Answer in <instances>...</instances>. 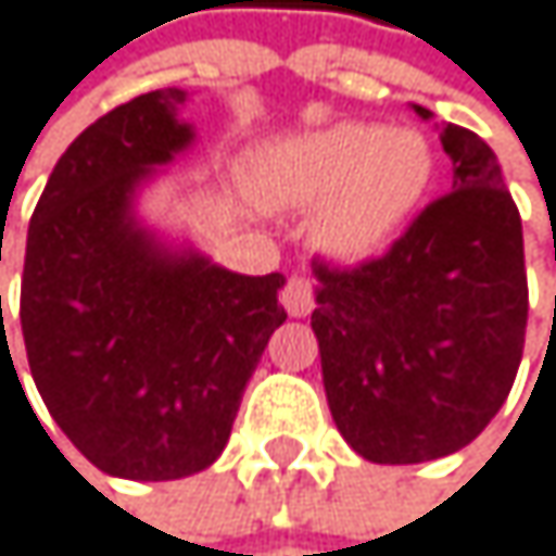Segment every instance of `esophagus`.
Segmentation results:
<instances>
[{"label": "esophagus", "instance_id": "1", "mask_svg": "<svg viewBox=\"0 0 556 556\" xmlns=\"http://www.w3.org/2000/svg\"><path fill=\"white\" fill-rule=\"evenodd\" d=\"M281 304L291 317H307L314 311V281L307 275H291L281 288Z\"/></svg>", "mask_w": 556, "mask_h": 556}]
</instances>
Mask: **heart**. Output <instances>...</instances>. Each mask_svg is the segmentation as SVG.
Masks as SVG:
<instances>
[{"label":"heart","mask_w":556,"mask_h":556,"mask_svg":"<svg viewBox=\"0 0 556 556\" xmlns=\"http://www.w3.org/2000/svg\"><path fill=\"white\" fill-rule=\"evenodd\" d=\"M435 173L429 140L413 127L337 124L268 156L265 179L285 205L327 202L317 236L337 255H367L416 213Z\"/></svg>","instance_id":"1"}]
</instances>
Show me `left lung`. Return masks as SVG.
<instances>
[{
    "label": "left lung",
    "mask_w": 556,
    "mask_h": 556,
    "mask_svg": "<svg viewBox=\"0 0 556 556\" xmlns=\"http://www.w3.org/2000/svg\"><path fill=\"white\" fill-rule=\"evenodd\" d=\"M439 140L452 189L380 258H314L327 406L354 452L380 465L465 448L508 400L525 354L521 213L478 134L442 124Z\"/></svg>",
    "instance_id": "1"
}]
</instances>
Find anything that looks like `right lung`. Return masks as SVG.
Instances as JSON below:
<instances>
[{"label": "right lung", "mask_w": 556, "mask_h": 556, "mask_svg": "<svg viewBox=\"0 0 556 556\" xmlns=\"http://www.w3.org/2000/svg\"><path fill=\"white\" fill-rule=\"evenodd\" d=\"M179 88L94 121L35 205L22 268L31 380L75 448L108 475L169 481L213 465L245 383L285 324V278L160 252L130 219L150 166L189 143Z\"/></svg>", "instance_id": "obj_1"}]
</instances>
